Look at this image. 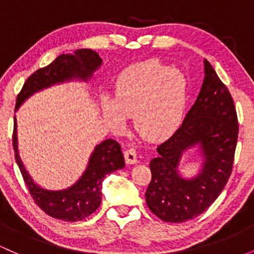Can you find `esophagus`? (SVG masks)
Here are the masks:
<instances>
[{
  "label": "esophagus",
  "instance_id": "34e87169",
  "mask_svg": "<svg viewBox=\"0 0 254 254\" xmlns=\"http://www.w3.org/2000/svg\"><path fill=\"white\" fill-rule=\"evenodd\" d=\"M124 157H125V162L127 165H133L137 162V153L133 148H129L124 151Z\"/></svg>",
  "mask_w": 254,
  "mask_h": 254
}]
</instances>
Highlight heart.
Here are the masks:
<instances>
[{"label":"heart","mask_w":254,"mask_h":254,"mask_svg":"<svg viewBox=\"0 0 254 254\" xmlns=\"http://www.w3.org/2000/svg\"><path fill=\"white\" fill-rule=\"evenodd\" d=\"M189 101V82L182 71L150 60L125 68L115 82V99L101 98L110 129L121 131L132 116L133 127L148 141H164L176 133Z\"/></svg>","instance_id":"1"}]
</instances>
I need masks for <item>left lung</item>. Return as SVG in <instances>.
Masks as SVG:
<instances>
[{
  "label": "left lung",
  "mask_w": 254,
  "mask_h": 254,
  "mask_svg": "<svg viewBox=\"0 0 254 254\" xmlns=\"http://www.w3.org/2000/svg\"><path fill=\"white\" fill-rule=\"evenodd\" d=\"M204 71L196 103L176 133L157 147V156L149 165L145 202L165 222H186L203 214L232 174L239 133L237 110L228 88L206 60ZM194 145L202 150L203 168L197 177L184 180L177 166L183 151Z\"/></svg>",
  "instance_id": "left-lung-1"
}]
</instances>
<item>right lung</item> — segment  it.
I'll return each mask as SVG.
<instances>
[{"instance_id": "obj_1", "label": "right lung", "mask_w": 254, "mask_h": 254, "mask_svg": "<svg viewBox=\"0 0 254 254\" xmlns=\"http://www.w3.org/2000/svg\"><path fill=\"white\" fill-rule=\"evenodd\" d=\"M101 62L103 61L97 52L90 49H80L72 55H61L48 66L38 69L26 80L21 92L17 94L15 110L33 93L48 88L52 84L62 83L72 78L87 81L101 65ZM13 148L16 164L34 203L49 216L65 222L82 221L97 210L101 202V184L104 178L112 172L122 170L125 166L121 144L115 139H105L95 147L86 171L74 185L65 190L49 191L34 184L22 165L17 153L15 117Z\"/></svg>"}]
</instances>
